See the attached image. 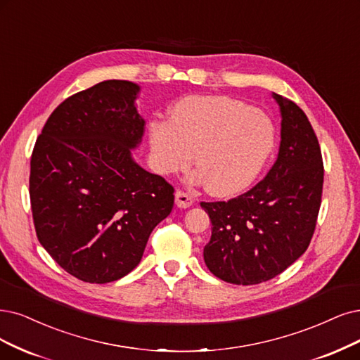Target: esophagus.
I'll return each mask as SVG.
<instances>
[{
    "label": "esophagus",
    "instance_id": "obj_1",
    "mask_svg": "<svg viewBox=\"0 0 360 360\" xmlns=\"http://www.w3.org/2000/svg\"><path fill=\"white\" fill-rule=\"evenodd\" d=\"M175 203H176L178 207H184L185 209V207H190L194 203V200H193V197L190 194L184 193V191H176V194H175Z\"/></svg>",
    "mask_w": 360,
    "mask_h": 360
}]
</instances>
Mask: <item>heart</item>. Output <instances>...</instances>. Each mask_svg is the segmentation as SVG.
I'll use <instances>...</instances> for the list:
<instances>
[{
  "label": "heart",
  "instance_id": "b5f03b06",
  "mask_svg": "<svg viewBox=\"0 0 360 360\" xmlns=\"http://www.w3.org/2000/svg\"><path fill=\"white\" fill-rule=\"evenodd\" d=\"M154 165L162 175L182 172L193 162L194 182L227 197L255 181L274 146V127L264 112L222 96L187 98L172 106L170 122L150 124Z\"/></svg>",
  "mask_w": 360,
  "mask_h": 360
}]
</instances>
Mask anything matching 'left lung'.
<instances>
[{"mask_svg": "<svg viewBox=\"0 0 360 360\" xmlns=\"http://www.w3.org/2000/svg\"><path fill=\"white\" fill-rule=\"evenodd\" d=\"M281 110V146L261 182L229 202L205 203L212 236L207 269L224 282L258 285L285 271L307 250L322 200L323 162L307 115L271 93Z\"/></svg>", "mask_w": 360, "mask_h": 360, "instance_id": "8db88e82", "label": "left lung"}]
</instances>
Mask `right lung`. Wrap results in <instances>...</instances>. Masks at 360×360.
Masks as SVG:
<instances>
[{
  "instance_id": "right-lung-1",
  "label": "right lung",
  "mask_w": 360,
  "mask_h": 360,
  "mask_svg": "<svg viewBox=\"0 0 360 360\" xmlns=\"http://www.w3.org/2000/svg\"><path fill=\"white\" fill-rule=\"evenodd\" d=\"M141 87L106 79L51 112L32 157L30 195L39 243L60 267L108 283L141 262L150 234L172 212L173 187L131 157L145 120Z\"/></svg>"
}]
</instances>
